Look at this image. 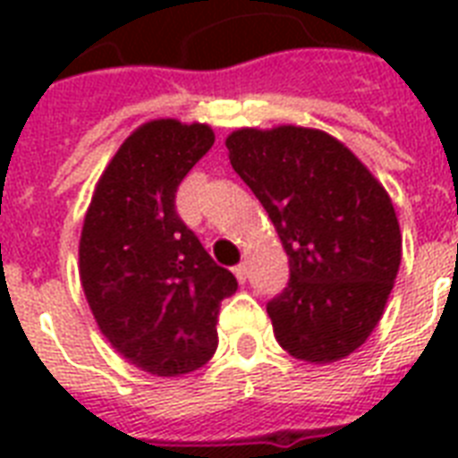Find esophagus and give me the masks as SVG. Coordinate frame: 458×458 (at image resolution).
I'll return each mask as SVG.
<instances>
[{
	"label": "esophagus",
	"mask_w": 458,
	"mask_h": 458,
	"mask_svg": "<svg viewBox=\"0 0 458 458\" xmlns=\"http://www.w3.org/2000/svg\"><path fill=\"white\" fill-rule=\"evenodd\" d=\"M233 273H235L240 283H244V280L250 278V266H247V264H237L235 268H233Z\"/></svg>",
	"instance_id": "esophagus-1"
}]
</instances>
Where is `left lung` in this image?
I'll return each mask as SVG.
<instances>
[{
  "label": "left lung",
  "instance_id": "1",
  "mask_svg": "<svg viewBox=\"0 0 458 458\" xmlns=\"http://www.w3.org/2000/svg\"><path fill=\"white\" fill-rule=\"evenodd\" d=\"M225 147L290 259V283L266 304L276 340L301 361H340L373 333L397 278L402 235L390 197L320 131L242 128Z\"/></svg>",
  "mask_w": 458,
  "mask_h": 458
}]
</instances>
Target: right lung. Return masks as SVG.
Returning <instances> with one entry per match:
<instances>
[{"label":"right lung","instance_id":"right-lung-1","mask_svg":"<svg viewBox=\"0 0 458 458\" xmlns=\"http://www.w3.org/2000/svg\"><path fill=\"white\" fill-rule=\"evenodd\" d=\"M211 147L208 125L145 123L106 165L82 225L81 280L97 326L154 376L214 356L218 309L237 290L175 208L180 182Z\"/></svg>","mask_w":458,"mask_h":458}]
</instances>
